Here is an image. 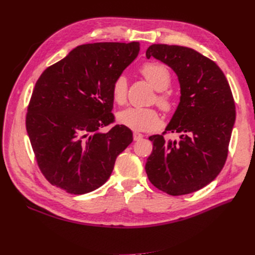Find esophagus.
Instances as JSON below:
<instances>
[{
  "label": "esophagus",
  "mask_w": 255,
  "mask_h": 255,
  "mask_svg": "<svg viewBox=\"0 0 255 255\" xmlns=\"http://www.w3.org/2000/svg\"><path fill=\"white\" fill-rule=\"evenodd\" d=\"M133 138H134V140H135V141H139V140H141L142 138H143V135H142V134H140V133L134 132V133H133Z\"/></svg>",
  "instance_id": "1"
}]
</instances>
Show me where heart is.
Segmentation results:
<instances>
[{
    "instance_id": "b5f03b06",
    "label": "heart",
    "mask_w": 255,
    "mask_h": 255,
    "mask_svg": "<svg viewBox=\"0 0 255 255\" xmlns=\"http://www.w3.org/2000/svg\"><path fill=\"white\" fill-rule=\"evenodd\" d=\"M140 73L148 81L153 88L160 91L156 96V103L161 110L170 112L173 109V100L170 95L161 92L171 82L170 72L161 64L146 63L141 66ZM128 80L123 74L115 79L112 86V97L118 105L127 102ZM118 122L136 132H151L160 127V117L156 110L145 107H128L118 114Z\"/></svg>"
}]
</instances>
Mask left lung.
Wrapping results in <instances>:
<instances>
[{
	"instance_id": "obj_1",
	"label": "left lung",
	"mask_w": 255,
	"mask_h": 255,
	"mask_svg": "<svg viewBox=\"0 0 255 255\" xmlns=\"http://www.w3.org/2000/svg\"><path fill=\"white\" fill-rule=\"evenodd\" d=\"M179 78L180 104L161 135L150 136L146 159L150 182L171 196L187 195L216 179L226 164L235 122V102L227 78L210 58L186 47L152 44L145 52ZM180 139L167 141L166 133Z\"/></svg>"
}]
</instances>
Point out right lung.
Returning a JSON list of instances; mask_svg holds the SVG:
<instances>
[{
  "label": "right lung",
  "instance_id": "right-lung-1",
  "mask_svg": "<svg viewBox=\"0 0 255 255\" xmlns=\"http://www.w3.org/2000/svg\"><path fill=\"white\" fill-rule=\"evenodd\" d=\"M139 42L82 44L48 67L36 82L26 130L38 167L69 194L94 191L109 180L133 133L116 125L112 86L137 57Z\"/></svg>",
  "mask_w": 255,
  "mask_h": 255
}]
</instances>
